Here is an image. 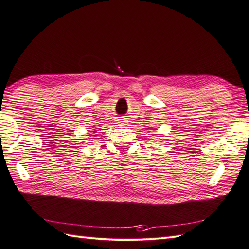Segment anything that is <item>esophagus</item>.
Instances as JSON below:
<instances>
[{"label": "esophagus", "instance_id": "1", "mask_svg": "<svg viewBox=\"0 0 249 249\" xmlns=\"http://www.w3.org/2000/svg\"><path fill=\"white\" fill-rule=\"evenodd\" d=\"M118 124H125V120H124V119H119V120H118Z\"/></svg>", "mask_w": 249, "mask_h": 249}]
</instances>
